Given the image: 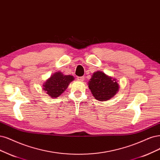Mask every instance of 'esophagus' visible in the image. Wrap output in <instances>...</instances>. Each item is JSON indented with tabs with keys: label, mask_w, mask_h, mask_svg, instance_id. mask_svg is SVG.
<instances>
[{
	"label": "esophagus",
	"mask_w": 160,
	"mask_h": 160,
	"mask_svg": "<svg viewBox=\"0 0 160 160\" xmlns=\"http://www.w3.org/2000/svg\"><path fill=\"white\" fill-rule=\"evenodd\" d=\"M77 79H78V80H79L80 81H82L84 80V77H78Z\"/></svg>",
	"instance_id": "obj_1"
}]
</instances>
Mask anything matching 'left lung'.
<instances>
[{
  "mask_svg": "<svg viewBox=\"0 0 160 160\" xmlns=\"http://www.w3.org/2000/svg\"><path fill=\"white\" fill-rule=\"evenodd\" d=\"M89 88L97 100L103 101L112 98L118 91L119 87L116 79L97 71L93 73L89 81Z\"/></svg>",
  "mask_w": 160,
  "mask_h": 160,
  "instance_id": "obj_1",
  "label": "left lung"
}]
</instances>
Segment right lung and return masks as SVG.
I'll list each match as a JSON object with an SVG mask.
<instances>
[{"instance_id":"add662e5","label":"right lung","mask_w":160,"mask_h":160,"mask_svg":"<svg viewBox=\"0 0 160 160\" xmlns=\"http://www.w3.org/2000/svg\"><path fill=\"white\" fill-rule=\"evenodd\" d=\"M73 79L72 75H64L62 73L57 72L47 80L43 85V89L52 98H57L64 92L69 82Z\"/></svg>"}]
</instances>
